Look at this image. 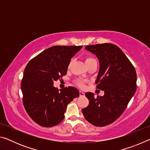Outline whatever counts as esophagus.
Here are the masks:
<instances>
[{
	"mask_svg": "<svg viewBox=\"0 0 150 150\" xmlns=\"http://www.w3.org/2000/svg\"><path fill=\"white\" fill-rule=\"evenodd\" d=\"M79 94H80V96H85V93L83 92V91H79Z\"/></svg>",
	"mask_w": 150,
	"mask_h": 150,
	"instance_id": "esophagus-1",
	"label": "esophagus"
}]
</instances>
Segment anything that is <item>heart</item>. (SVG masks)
<instances>
[{
    "label": "heart",
    "mask_w": 150,
    "mask_h": 150,
    "mask_svg": "<svg viewBox=\"0 0 150 150\" xmlns=\"http://www.w3.org/2000/svg\"><path fill=\"white\" fill-rule=\"evenodd\" d=\"M94 59H93V58H92V57H87V58H86V59H85V63L89 62H91V61H93ZM77 85L79 86V87H83V85H84V83H83V81L78 80L77 81Z\"/></svg>",
    "instance_id": "heart-1"
}]
</instances>
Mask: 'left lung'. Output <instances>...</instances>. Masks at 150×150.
<instances>
[{
	"label": "left lung",
	"instance_id": "1",
	"mask_svg": "<svg viewBox=\"0 0 150 150\" xmlns=\"http://www.w3.org/2000/svg\"><path fill=\"white\" fill-rule=\"evenodd\" d=\"M85 49L95 54L100 67L95 83L96 88L104 91L103 96L86 93L89 105L82 109L88 122L101 127L115 121L125 110L136 90L135 68L126 55L112 44L87 45Z\"/></svg>",
	"mask_w": 150,
	"mask_h": 150
}]
</instances>
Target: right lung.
I'll return each mask as SVG.
<instances>
[{
	"mask_svg": "<svg viewBox=\"0 0 150 150\" xmlns=\"http://www.w3.org/2000/svg\"><path fill=\"white\" fill-rule=\"evenodd\" d=\"M82 47L55 45L27 64L21 84L23 104L28 115L39 125L52 127L60 123L68 104L79 96L77 88L59 91L54 82L66 75L71 59Z\"/></svg>",
	"mask_w": 150,
	"mask_h": 150,
	"instance_id": "obj_1",
	"label": "right lung"
}]
</instances>
